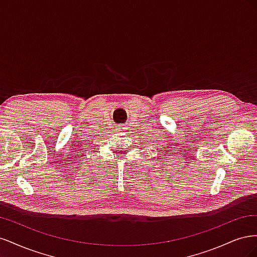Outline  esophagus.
Wrapping results in <instances>:
<instances>
[{"label": "esophagus", "instance_id": "34e87169", "mask_svg": "<svg viewBox=\"0 0 257 257\" xmlns=\"http://www.w3.org/2000/svg\"><path fill=\"white\" fill-rule=\"evenodd\" d=\"M115 131H118L119 133H124V132L127 131V127H126V125H124V124H120V125L116 126Z\"/></svg>", "mask_w": 257, "mask_h": 257}]
</instances>
